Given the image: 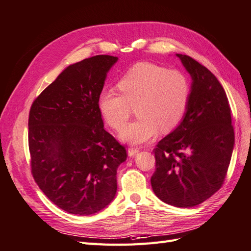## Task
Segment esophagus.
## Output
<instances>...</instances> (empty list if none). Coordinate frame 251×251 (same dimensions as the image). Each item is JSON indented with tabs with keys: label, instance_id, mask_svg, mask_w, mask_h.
<instances>
[{
	"label": "esophagus",
	"instance_id": "esophagus-1",
	"mask_svg": "<svg viewBox=\"0 0 251 251\" xmlns=\"http://www.w3.org/2000/svg\"><path fill=\"white\" fill-rule=\"evenodd\" d=\"M128 156H130V157H133V156H136L138 153H139V149H135V148H129L128 149Z\"/></svg>",
	"mask_w": 251,
	"mask_h": 251
}]
</instances>
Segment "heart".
Listing matches in <instances>:
<instances>
[{"instance_id": "b5f03b06", "label": "heart", "mask_w": 251, "mask_h": 251, "mask_svg": "<svg viewBox=\"0 0 251 251\" xmlns=\"http://www.w3.org/2000/svg\"><path fill=\"white\" fill-rule=\"evenodd\" d=\"M120 93L102 91L98 109L113 129L120 130L137 106L139 119L120 132L122 141L142 144L168 132L182 121L190 96L189 80L177 69L143 62L131 67L118 83Z\"/></svg>"}]
</instances>
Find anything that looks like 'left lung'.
<instances>
[{
	"instance_id": "8db88e82",
	"label": "left lung",
	"mask_w": 251,
	"mask_h": 251,
	"mask_svg": "<svg viewBox=\"0 0 251 251\" xmlns=\"http://www.w3.org/2000/svg\"><path fill=\"white\" fill-rule=\"evenodd\" d=\"M191 77L190 96L179 125L154 150L155 195L167 204L192 207L224 184L234 149L231 109L223 85L206 67L176 54Z\"/></svg>"
}]
</instances>
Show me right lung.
<instances>
[{"instance_id": "obj_1", "label": "right lung", "mask_w": 251, "mask_h": 251, "mask_svg": "<svg viewBox=\"0 0 251 251\" xmlns=\"http://www.w3.org/2000/svg\"><path fill=\"white\" fill-rule=\"evenodd\" d=\"M96 55L69 65L35 99L28 116L32 174L69 214L92 215L114 199L126 150L104 130L98 97L118 62Z\"/></svg>"}]
</instances>
